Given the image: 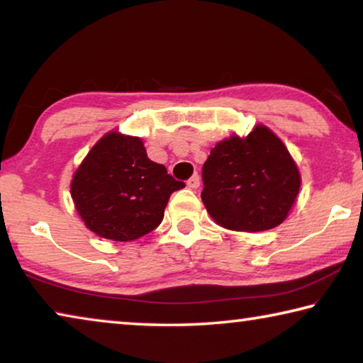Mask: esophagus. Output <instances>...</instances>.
<instances>
[{
	"mask_svg": "<svg viewBox=\"0 0 363 363\" xmlns=\"http://www.w3.org/2000/svg\"><path fill=\"white\" fill-rule=\"evenodd\" d=\"M187 186L190 189H199L200 187V176L199 174H194L190 179L187 181Z\"/></svg>",
	"mask_w": 363,
	"mask_h": 363,
	"instance_id": "esophagus-1",
	"label": "esophagus"
}]
</instances>
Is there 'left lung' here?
<instances>
[{"mask_svg": "<svg viewBox=\"0 0 363 363\" xmlns=\"http://www.w3.org/2000/svg\"><path fill=\"white\" fill-rule=\"evenodd\" d=\"M201 200L210 216L230 230L261 232L281 224L299 192L301 177L284 143L256 126L211 150L201 168Z\"/></svg>", "mask_w": 363, "mask_h": 363, "instance_id": "8db88e82", "label": "left lung"}]
</instances>
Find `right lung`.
I'll return each instance as SVG.
<instances>
[{
	"instance_id": "1",
	"label": "right lung",
	"mask_w": 363,
	"mask_h": 363,
	"mask_svg": "<svg viewBox=\"0 0 363 363\" xmlns=\"http://www.w3.org/2000/svg\"><path fill=\"white\" fill-rule=\"evenodd\" d=\"M182 187L186 184L147 157L139 138L110 133L86 155L70 189L89 230L130 242L157 229L171 194Z\"/></svg>"
}]
</instances>
